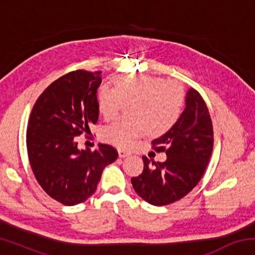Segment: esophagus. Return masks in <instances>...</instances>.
I'll list each match as a JSON object with an SVG mask.
<instances>
[{"label":"esophagus","mask_w":255,"mask_h":255,"mask_svg":"<svg viewBox=\"0 0 255 255\" xmlns=\"http://www.w3.org/2000/svg\"><path fill=\"white\" fill-rule=\"evenodd\" d=\"M118 154H119L120 158H124V157L128 156L129 152H127V150H125V149H118Z\"/></svg>","instance_id":"esophagus-1"}]
</instances>
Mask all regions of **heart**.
Segmentation results:
<instances>
[{
  "mask_svg": "<svg viewBox=\"0 0 255 255\" xmlns=\"http://www.w3.org/2000/svg\"><path fill=\"white\" fill-rule=\"evenodd\" d=\"M112 89L100 86L97 106L106 120L114 119L127 103L129 118L118 119L103 128L108 144L128 148L148 132L161 136L171 130L182 111L184 92L175 81L149 74H117L110 79Z\"/></svg>",
  "mask_w": 255,
  "mask_h": 255,
  "instance_id": "heart-1",
  "label": "heart"
}]
</instances>
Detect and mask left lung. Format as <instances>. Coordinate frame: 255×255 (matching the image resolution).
I'll list each match as a JSON object with an SVG mask.
<instances>
[{"label": "left lung", "mask_w": 255, "mask_h": 255, "mask_svg": "<svg viewBox=\"0 0 255 255\" xmlns=\"http://www.w3.org/2000/svg\"><path fill=\"white\" fill-rule=\"evenodd\" d=\"M156 152H165L166 161L152 162L143 156L144 171L131 179L141 199L165 206L187 196L199 182L211 156L214 131L204 99L188 90L185 108L171 130L153 140Z\"/></svg>", "instance_id": "8db88e82"}]
</instances>
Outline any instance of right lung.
I'll return each instance as SVG.
<instances>
[{
	"mask_svg": "<svg viewBox=\"0 0 255 255\" xmlns=\"http://www.w3.org/2000/svg\"><path fill=\"white\" fill-rule=\"evenodd\" d=\"M102 72H71L47 88L34 103L27 129V148L34 176L53 199L75 206L97 190L103 169L118 152L112 146L77 148L76 138L97 124V93Z\"/></svg>",
	"mask_w": 255,
	"mask_h": 255,
	"instance_id": "obj_1",
	"label": "right lung"
}]
</instances>
